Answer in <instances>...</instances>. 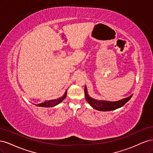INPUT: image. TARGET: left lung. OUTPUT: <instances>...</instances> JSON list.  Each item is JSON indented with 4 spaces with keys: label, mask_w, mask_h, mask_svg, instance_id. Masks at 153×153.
<instances>
[{
    "label": "left lung",
    "mask_w": 153,
    "mask_h": 153,
    "mask_svg": "<svg viewBox=\"0 0 153 153\" xmlns=\"http://www.w3.org/2000/svg\"><path fill=\"white\" fill-rule=\"evenodd\" d=\"M84 92L85 100L87 102L90 104L92 107L97 110L103 111V112L114 110L119 108L122 107L124 105L126 104L128 101L131 99L133 96L131 94V96L128 97V98H124L117 101H108L106 100H97L91 98V97L88 94L86 85H85Z\"/></svg>",
    "instance_id": "left-lung-1"
}]
</instances>
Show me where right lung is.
<instances>
[{
	"label": "right lung",
	"mask_w": 153,
	"mask_h": 153,
	"mask_svg": "<svg viewBox=\"0 0 153 153\" xmlns=\"http://www.w3.org/2000/svg\"><path fill=\"white\" fill-rule=\"evenodd\" d=\"M67 96V90L66 91L65 93L64 94V95L61 97V98L55 99V100H48V101H45L44 102L39 103L38 105L34 104L38 106H41V107H53V106H55L59 104L60 103H61L62 101L66 98V97Z\"/></svg>",
	"instance_id": "obj_1"
}]
</instances>
